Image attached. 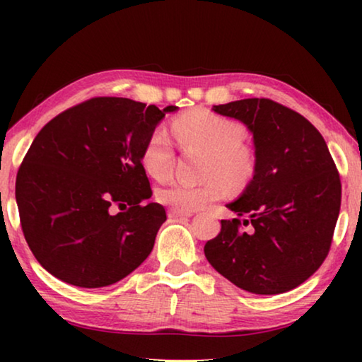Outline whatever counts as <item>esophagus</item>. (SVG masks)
Here are the masks:
<instances>
[{
    "label": "esophagus",
    "instance_id": "obj_1",
    "mask_svg": "<svg viewBox=\"0 0 362 362\" xmlns=\"http://www.w3.org/2000/svg\"><path fill=\"white\" fill-rule=\"evenodd\" d=\"M168 216H170V217H173V219H175V217H191V216H192V212H191V211H180V209H170V211H168Z\"/></svg>",
    "mask_w": 362,
    "mask_h": 362
}]
</instances>
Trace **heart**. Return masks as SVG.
Here are the masks:
<instances>
[{
	"label": "heart",
	"mask_w": 362,
	"mask_h": 362,
	"mask_svg": "<svg viewBox=\"0 0 362 362\" xmlns=\"http://www.w3.org/2000/svg\"><path fill=\"white\" fill-rule=\"evenodd\" d=\"M175 132L185 148L207 153L204 177L212 181L199 186L170 182L158 191V199L163 204L180 211H196L221 196L219 181L239 186L249 180L254 161L247 148L242 146L244 128L237 122L211 112H191L177 118ZM173 160L175 151L170 136L163 128H155L143 146V168L156 180H165L171 173Z\"/></svg>",
	"instance_id": "b5f03b06"
}]
</instances>
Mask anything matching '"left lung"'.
Instances as JSON below:
<instances>
[{"label":"left lung","instance_id":"obj_1","mask_svg":"<svg viewBox=\"0 0 362 362\" xmlns=\"http://www.w3.org/2000/svg\"><path fill=\"white\" fill-rule=\"evenodd\" d=\"M254 136V176L227 204L235 219L204 245L222 276L255 295H279L308 280L328 255L341 207V181L321 133L269 98L214 105Z\"/></svg>","mask_w":362,"mask_h":362}]
</instances>
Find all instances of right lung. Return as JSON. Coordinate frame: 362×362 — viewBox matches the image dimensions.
Segmentation results:
<instances>
[{
  "label": "right lung",
  "instance_id": "1",
  "mask_svg": "<svg viewBox=\"0 0 362 362\" xmlns=\"http://www.w3.org/2000/svg\"><path fill=\"white\" fill-rule=\"evenodd\" d=\"M170 105L95 97L52 118L34 138L16 176L23 234L56 279L82 288L117 284L140 267L166 221L148 202L141 151ZM117 205L120 213L112 215Z\"/></svg>",
  "mask_w": 362,
  "mask_h": 362
}]
</instances>
